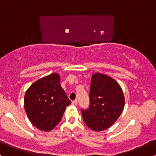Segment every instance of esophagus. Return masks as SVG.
<instances>
[{
  "label": "esophagus",
  "mask_w": 156,
  "mask_h": 156,
  "mask_svg": "<svg viewBox=\"0 0 156 156\" xmlns=\"http://www.w3.org/2000/svg\"><path fill=\"white\" fill-rule=\"evenodd\" d=\"M72 103H73V105H78V101H77V100H75V101H73L72 102Z\"/></svg>",
  "instance_id": "obj_1"
}]
</instances>
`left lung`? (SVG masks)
<instances>
[{"label": "left lung", "mask_w": 156, "mask_h": 156, "mask_svg": "<svg viewBox=\"0 0 156 156\" xmlns=\"http://www.w3.org/2000/svg\"><path fill=\"white\" fill-rule=\"evenodd\" d=\"M90 105L81 110L85 124L94 131L106 130L122 112L125 98L119 84L106 75L94 73L91 80Z\"/></svg>", "instance_id": "8db88e82"}]
</instances>
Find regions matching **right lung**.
I'll list each match as a JSON object with an SVG mask.
<instances>
[{"instance_id": "add662e5", "label": "right lung", "mask_w": 156, "mask_h": 156, "mask_svg": "<svg viewBox=\"0 0 156 156\" xmlns=\"http://www.w3.org/2000/svg\"><path fill=\"white\" fill-rule=\"evenodd\" d=\"M71 101L60 84L57 73L37 80L27 89L24 108L28 119L36 128L50 131L59 123L66 107Z\"/></svg>"}]
</instances>
